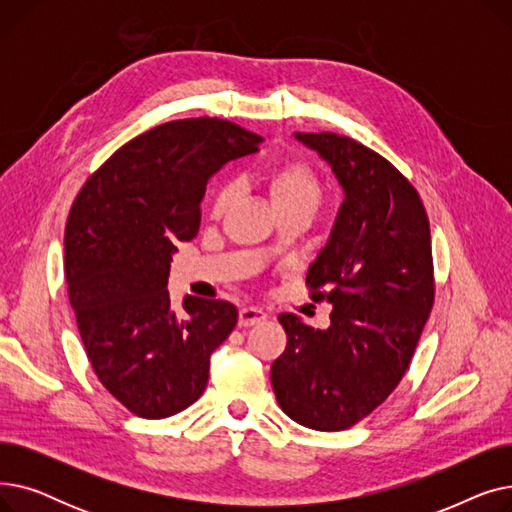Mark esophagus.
Returning <instances> with one entry per match:
<instances>
[{"instance_id":"1","label":"esophagus","mask_w":512,"mask_h":512,"mask_svg":"<svg viewBox=\"0 0 512 512\" xmlns=\"http://www.w3.org/2000/svg\"><path fill=\"white\" fill-rule=\"evenodd\" d=\"M261 321H265V313L257 307H242L238 311V326L240 328H251V326L261 324Z\"/></svg>"}]
</instances>
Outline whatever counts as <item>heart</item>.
Listing matches in <instances>:
<instances>
[{
    "label": "heart",
    "mask_w": 512,
    "mask_h": 512,
    "mask_svg": "<svg viewBox=\"0 0 512 512\" xmlns=\"http://www.w3.org/2000/svg\"><path fill=\"white\" fill-rule=\"evenodd\" d=\"M263 180L276 209L307 207L317 209L324 197V180L309 161L301 157H284L265 170ZM234 201V182L222 180L213 186L209 197V215L222 218Z\"/></svg>",
    "instance_id": "heart-1"
}]
</instances>
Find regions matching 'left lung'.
Masks as SVG:
<instances>
[{
    "mask_svg": "<svg viewBox=\"0 0 512 512\" xmlns=\"http://www.w3.org/2000/svg\"><path fill=\"white\" fill-rule=\"evenodd\" d=\"M332 166L344 203L309 267L315 303H332L330 328L292 315L272 363L282 411L317 432H342L378 409L405 378L436 299L432 234L415 186L386 157L334 132H297Z\"/></svg>",
    "mask_w": 512,
    "mask_h": 512,
    "instance_id": "8db88e82",
    "label": "left lung"
}]
</instances>
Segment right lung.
<instances>
[{"mask_svg":"<svg viewBox=\"0 0 512 512\" xmlns=\"http://www.w3.org/2000/svg\"><path fill=\"white\" fill-rule=\"evenodd\" d=\"M263 139L220 118L155 126L122 145L80 188L66 222V282L87 359L139 417H172L205 392L209 359L238 311L166 290L178 242L193 240L209 176Z\"/></svg>","mask_w":512,"mask_h":512,"instance_id":"add662e5","label":"right lung"}]
</instances>
